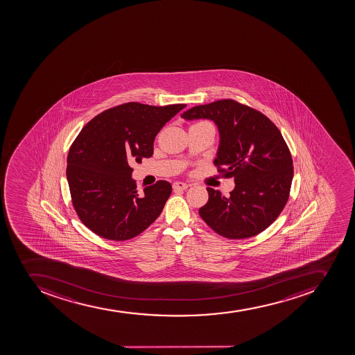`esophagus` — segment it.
I'll return each mask as SVG.
<instances>
[{
  "mask_svg": "<svg viewBox=\"0 0 355 355\" xmlns=\"http://www.w3.org/2000/svg\"><path fill=\"white\" fill-rule=\"evenodd\" d=\"M173 191H185L189 189V184L182 182H176L173 184Z\"/></svg>",
  "mask_w": 355,
  "mask_h": 355,
  "instance_id": "1",
  "label": "esophagus"
}]
</instances>
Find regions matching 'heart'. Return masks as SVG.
Listing matches in <instances>:
<instances>
[{
    "mask_svg": "<svg viewBox=\"0 0 355 355\" xmlns=\"http://www.w3.org/2000/svg\"><path fill=\"white\" fill-rule=\"evenodd\" d=\"M204 123V121H202V123ZM209 125H210V123H209Z\"/></svg>",
    "mask_w": 355,
    "mask_h": 355,
    "instance_id": "obj_1",
    "label": "heart"
}]
</instances>
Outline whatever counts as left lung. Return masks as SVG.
Segmentation results:
<instances>
[{"mask_svg": "<svg viewBox=\"0 0 355 355\" xmlns=\"http://www.w3.org/2000/svg\"><path fill=\"white\" fill-rule=\"evenodd\" d=\"M185 120L210 119L220 141L214 164L235 189L225 198L207 187L209 201L198 210L207 226L230 239L257 235L278 218L288 201L293 160L276 125L260 111L234 100L198 105Z\"/></svg>", "mask_w": 355, "mask_h": 355, "instance_id": "obj_1", "label": "left lung"}]
</instances>
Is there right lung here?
<instances>
[{"mask_svg": "<svg viewBox=\"0 0 355 355\" xmlns=\"http://www.w3.org/2000/svg\"><path fill=\"white\" fill-rule=\"evenodd\" d=\"M186 104H121L103 111L80 130L67 159V180L79 219L111 241L144 232L164 210L171 185L159 180L139 195L130 162L152 157L157 132Z\"/></svg>", "mask_w": 355, "mask_h": 355, "instance_id": "add662e5", "label": "right lung"}]
</instances>
